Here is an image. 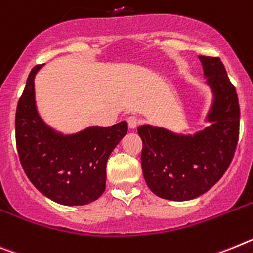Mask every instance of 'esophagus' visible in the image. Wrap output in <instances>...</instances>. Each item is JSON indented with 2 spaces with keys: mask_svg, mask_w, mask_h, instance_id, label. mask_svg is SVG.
Wrapping results in <instances>:
<instances>
[{
  "mask_svg": "<svg viewBox=\"0 0 253 253\" xmlns=\"http://www.w3.org/2000/svg\"><path fill=\"white\" fill-rule=\"evenodd\" d=\"M127 124H128L129 128L135 129L136 127L139 126L140 121H139V118L136 117V116H129V117L127 118Z\"/></svg>",
  "mask_w": 253,
  "mask_h": 253,
  "instance_id": "1",
  "label": "esophagus"
}]
</instances>
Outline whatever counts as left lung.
<instances>
[{
	"instance_id": "obj_1",
	"label": "left lung",
	"mask_w": 253,
	"mask_h": 253,
	"mask_svg": "<svg viewBox=\"0 0 253 253\" xmlns=\"http://www.w3.org/2000/svg\"><path fill=\"white\" fill-rule=\"evenodd\" d=\"M211 103L205 116L209 126L193 135L141 125L144 178L157 196L187 201L208 192L233 159L239 135V104L236 87L218 57L199 56Z\"/></svg>"
}]
</instances>
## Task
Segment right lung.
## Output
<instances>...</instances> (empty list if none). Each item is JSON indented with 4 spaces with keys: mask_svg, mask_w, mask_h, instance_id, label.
I'll list each match as a JSON object with an SVG mask.
<instances>
[{
    "mask_svg": "<svg viewBox=\"0 0 253 253\" xmlns=\"http://www.w3.org/2000/svg\"><path fill=\"white\" fill-rule=\"evenodd\" d=\"M35 66L17 103L15 131L24 172L35 188L54 203L86 205L105 190V167L109 155L127 133L126 121L113 126H89L75 133H62L44 122L35 100Z\"/></svg>",
    "mask_w": 253,
    "mask_h": 253,
    "instance_id": "add662e5",
    "label": "right lung"
}]
</instances>
